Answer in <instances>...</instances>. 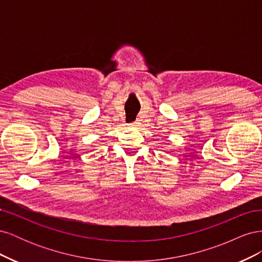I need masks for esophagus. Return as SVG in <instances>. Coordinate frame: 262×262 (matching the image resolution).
I'll return each mask as SVG.
<instances>
[{
	"instance_id": "esophagus-1",
	"label": "esophagus",
	"mask_w": 262,
	"mask_h": 262,
	"mask_svg": "<svg viewBox=\"0 0 262 262\" xmlns=\"http://www.w3.org/2000/svg\"><path fill=\"white\" fill-rule=\"evenodd\" d=\"M130 125L131 126H139V122H137V121L136 122H132V123H130Z\"/></svg>"
}]
</instances>
